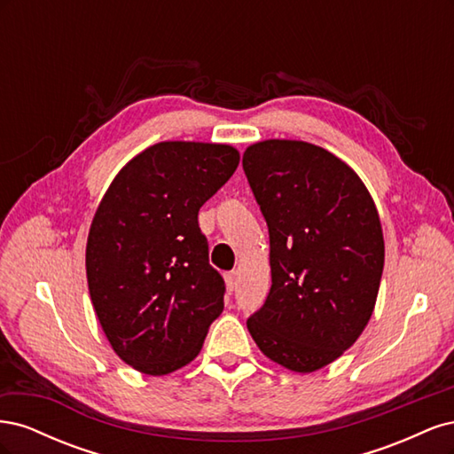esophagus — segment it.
<instances>
[{
  "mask_svg": "<svg viewBox=\"0 0 454 454\" xmlns=\"http://www.w3.org/2000/svg\"><path fill=\"white\" fill-rule=\"evenodd\" d=\"M237 278H239V274L235 270H231V272L225 274V284H227V290L229 292L237 290Z\"/></svg>",
  "mask_w": 454,
  "mask_h": 454,
  "instance_id": "esophagus-1",
  "label": "esophagus"
}]
</instances>
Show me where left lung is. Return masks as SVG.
I'll list each match as a JSON object with an SVG mask.
<instances>
[{"label":"left lung","mask_w":454,"mask_h":454,"mask_svg":"<svg viewBox=\"0 0 454 454\" xmlns=\"http://www.w3.org/2000/svg\"><path fill=\"white\" fill-rule=\"evenodd\" d=\"M242 167L269 227L272 277L246 325L267 358L312 373L350 348L373 314L379 212L358 174L318 145L257 142Z\"/></svg>","instance_id":"1"}]
</instances>
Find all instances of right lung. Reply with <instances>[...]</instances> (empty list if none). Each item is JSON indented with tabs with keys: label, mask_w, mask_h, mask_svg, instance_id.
<instances>
[{
	"label": "right lung",
	"mask_w": 454,
	"mask_h": 454,
	"mask_svg": "<svg viewBox=\"0 0 454 454\" xmlns=\"http://www.w3.org/2000/svg\"><path fill=\"white\" fill-rule=\"evenodd\" d=\"M239 160L225 144H155L115 176L94 214L92 305L115 354L145 375L195 360L223 310L225 282L208 263L199 210Z\"/></svg>",
	"instance_id": "add662e5"
}]
</instances>
